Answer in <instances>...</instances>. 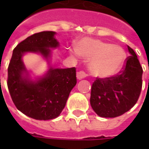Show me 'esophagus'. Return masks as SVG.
I'll use <instances>...</instances> for the list:
<instances>
[{"label": "esophagus", "mask_w": 149, "mask_h": 149, "mask_svg": "<svg viewBox=\"0 0 149 149\" xmlns=\"http://www.w3.org/2000/svg\"><path fill=\"white\" fill-rule=\"evenodd\" d=\"M87 73L84 70H79V71L77 72V79H84V78L87 77Z\"/></svg>", "instance_id": "1"}]
</instances>
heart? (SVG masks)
<instances>
[{
  "label": "heart",
  "instance_id": "heart-1",
  "mask_svg": "<svg viewBox=\"0 0 149 149\" xmlns=\"http://www.w3.org/2000/svg\"><path fill=\"white\" fill-rule=\"evenodd\" d=\"M76 50L84 57L91 58L89 69L96 77L109 78L117 74L126 61V53L121 46L92 38L79 40Z\"/></svg>",
  "mask_w": 149,
  "mask_h": 149
}]
</instances>
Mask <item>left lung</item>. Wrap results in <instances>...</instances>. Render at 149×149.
I'll list each match as a JSON object with an SVG mask.
<instances>
[{"instance_id": "obj_1", "label": "left lung", "mask_w": 149, "mask_h": 149, "mask_svg": "<svg viewBox=\"0 0 149 149\" xmlns=\"http://www.w3.org/2000/svg\"><path fill=\"white\" fill-rule=\"evenodd\" d=\"M130 56L117 75L100 79L92 84L90 104L100 117L115 118L129 111L137 103L142 89L143 69L134 50L128 45Z\"/></svg>"}]
</instances>
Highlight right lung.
I'll return each mask as SVG.
<instances>
[{"label":"right lung","instance_id":"1","mask_svg":"<svg viewBox=\"0 0 149 149\" xmlns=\"http://www.w3.org/2000/svg\"><path fill=\"white\" fill-rule=\"evenodd\" d=\"M54 31L36 33L19 43L8 66L7 86L18 110L38 120L57 118L64 109L70 93L77 83L74 67L53 68L42 77L32 80L22 57L26 53L41 54L49 62L51 49L59 47Z\"/></svg>","mask_w":149,"mask_h":149}]
</instances>
